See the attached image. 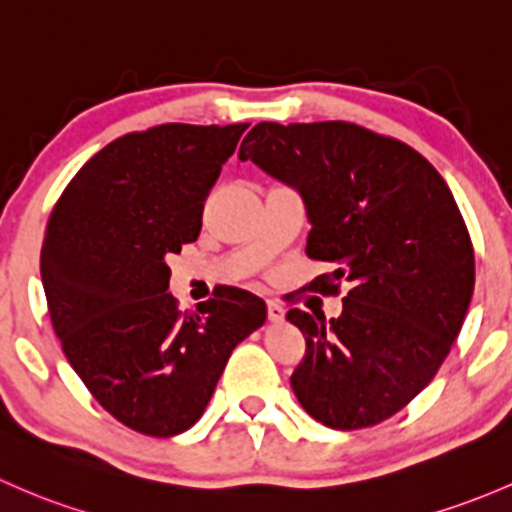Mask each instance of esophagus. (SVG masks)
<instances>
[{"label": "esophagus", "mask_w": 512, "mask_h": 512, "mask_svg": "<svg viewBox=\"0 0 512 512\" xmlns=\"http://www.w3.org/2000/svg\"><path fill=\"white\" fill-rule=\"evenodd\" d=\"M267 316H270V321H274V324H277V321H284V306L279 304V301L270 299L267 301Z\"/></svg>", "instance_id": "1"}]
</instances>
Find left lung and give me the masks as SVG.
Returning <instances> with one entry per match:
<instances>
[{
	"label": "left lung",
	"instance_id": "obj_1",
	"mask_svg": "<svg viewBox=\"0 0 512 512\" xmlns=\"http://www.w3.org/2000/svg\"><path fill=\"white\" fill-rule=\"evenodd\" d=\"M238 157L304 198L306 255L336 265L309 289L348 284L338 319L289 309L306 338L294 395L331 429L385 422L432 383L471 304L473 245L449 186L405 142L353 122H260Z\"/></svg>",
	"mask_w": 512,
	"mask_h": 512
}]
</instances>
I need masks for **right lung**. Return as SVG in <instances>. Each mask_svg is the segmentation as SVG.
Instances as JSON below:
<instances>
[{
	"label": "right lung",
	"mask_w": 512,
	"mask_h": 512,
	"mask_svg": "<svg viewBox=\"0 0 512 512\" xmlns=\"http://www.w3.org/2000/svg\"><path fill=\"white\" fill-rule=\"evenodd\" d=\"M247 125H159L100 149L46 225L41 279L68 363L117 422L174 437L201 419L265 301L220 287L196 311L171 297L166 257L201 233L203 201Z\"/></svg>",
	"instance_id": "1"
}]
</instances>
